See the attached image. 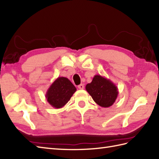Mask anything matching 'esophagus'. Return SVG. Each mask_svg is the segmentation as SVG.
I'll return each instance as SVG.
<instances>
[{
    "label": "esophagus",
    "mask_w": 159,
    "mask_h": 159,
    "mask_svg": "<svg viewBox=\"0 0 159 159\" xmlns=\"http://www.w3.org/2000/svg\"><path fill=\"white\" fill-rule=\"evenodd\" d=\"M78 87H79V89H84V85H83V84H80V85L78 86Z\"/></svg>",
    "instance_id": "1"
}]
</instances>
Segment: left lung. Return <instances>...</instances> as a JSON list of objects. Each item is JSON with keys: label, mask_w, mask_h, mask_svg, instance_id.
Returning <instances> with one entry per match:
<instances>
[{"label": "left lung", "mask_w": 159, "mask_h": 159, "mask_svg": "<svg viewBox=\"0 0 159 159\" xmlns=\"http://www.w3.org/2000/svg\"><path fill=\"white\" fill-rule=\"evenodd\" d=\"M85 89L94 102L104 108L112 106L119 93L117 87L111 80L100 75L94 76Z\"/></svg>", "instance_id": "1"}]
</instances>
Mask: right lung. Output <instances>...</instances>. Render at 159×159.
Listing matches in <instances>:
<instances>
[{"label": "right lung", "mask_w": 159, "mask_h": 159, "mask_svg": "<svg viewBox=\"0 0 159 159\" xmlns=\"http://www.w3.org/2000/svg\"><path fill=\"white\" fill-rule=\"evenodd\" d=\"M76 88L66 77H58L49 87L46 93L48 102L55 109H61L68 102Z\"/></svg>", "instance_id": "obj_1"}]
</instances>
